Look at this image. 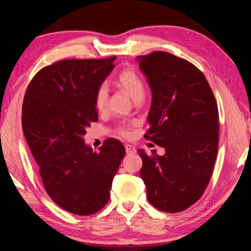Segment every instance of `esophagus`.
I'll list each match as a JSON object with an SVG mask.
<instances>
[{"instance_id": "esophagus-1", "label": "esophagus", "mask_w": 251, "mask_h": 251, "mask_svg": "<svg viewBox=\"0 0 251 251\" xmlns=\"http://www.w3.org/2000/svg\"><path fill=\"white\" fill-rule=\"evenodd\" d=\"M125 148H126V154H135L136 153V148L131 146V144H126Z\"/></svg>"}]
</instances>
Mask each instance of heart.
<instances>
[{"label":"heart","mask_w":251,"mask_h":251,"mask_svg":"<svg viewBox=\"0 0 251 251\" xmlns=\"http://www.w3.org/2000/svg\"><path fill=\"white\" fill-rule=\"evenodd\" d=\"M117 83L120 88H123L126 92L132 97L135 101L137 100H142L144 95V85L139 75L132 69H126L121 71L117 77ZM109 97L108 87L102 83L98 87L95 94V108L98 112H103L107 109ZM118 133L121 136L127 137L130 135V128L126 125H121L118 127Z\"/></svg>","instance_id":"b5f03b06"}]
</instances>
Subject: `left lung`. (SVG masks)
Instances as JSON below:
<instances>
[{
    "mask_svg": "<svg viewBox=\"0 0 251 251\" xmlns=\"http://www.w3.org/2000/svg\"><path fill=\"white\" fill-rule=\"evenodd\" d=\"M137 60L151 91L144 137L165 149L163 156L138 150L140 177L154 207L179 212L201 198L211 178L218 154V105L204 74L192 63L162 51Z\"/></svg>",
    "mask_w": 251,
    "mask_h": 251,
    "instance_id": "8db88e82",
    "label": "left lung"
}]
</instances>
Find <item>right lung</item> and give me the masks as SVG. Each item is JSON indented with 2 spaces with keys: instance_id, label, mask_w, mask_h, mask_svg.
Wrapping results in <instances>:
<instances>
[{
  "instance_id": "1",
  "label": "right lung",
  "mask_w": 251,
  "mask_h": 251,
  "mask_svg": "<svg viewBox=\"0 0 251 251\" xmlns=\"http://www.w3.org/2000/svg\"><path fill=\"white\" fill-rule=\"evenodd\" d=\"M115 59L58 60L34 75L23 101V132L45 189L74 215H93L108 203L126 155L117 139L105 140L100 151L83 140L87 127L98 120L95 94Z\"/></svg>"
}]
</instances>
